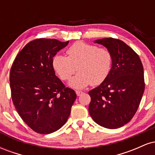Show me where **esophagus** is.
I'll list each match as a JSON object with an SVG mask.
<instances>
[{
  "instance_id": "1",
  "label": "esophagus",
  "mask_w": 155,
  "mask_h": 155,
  "mask_svg": "<svg viewBox=\"0 0 155 155\" xmlns=\"http://www.w3.org/2000/svg\"><path fill=\"white\" fill-rule=\"evenodd\" d=\"M76 95H77V96H80L81 95H82L83 92L82 91H79V90H76Z\"/></svg>"
}]
</instances>
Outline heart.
<instances>
[{
  "instance_id": "obj_1",
  "label": "heart",
  "mask_w": 155,
  "mask_h": 155,
  "mask_svg": "<svg viewBox=\"0 0 155 155\" xmlns=\"http://www.w3.org/2000/svg\"><path fill=\"white\" fill-rule=\"evenodd\" d=\"M67 57L54 55L52 68L63 81H71V87L81 89L89 84H101L107 79L111 70L112 55L108 49L84 42H76L68 49Z\"/></svg>"
}]
</instances>
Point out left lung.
<instances>
[{
    "label": "left lung",
    "instance_id": "left-lung-1",
    "mask_svg": "<svg viewBox=\"0 0 155 155\" xmlns=\"http://www.w3.org/2000/svg\"><path fill=\"white\" fill-rule=\"evenodd\" d=\"M112 55L109 75L88 92L89 113L99 125L117 129L129 122L138 110L144 92L143 68L134 50L122 41L106 38L95 41Z\"/></svg>",
    "mask_w": 155,
    "mask_h": 155
}]
</instances>
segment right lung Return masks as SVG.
I'll return each instance as SVG.
<instances>
[{"label": "right lung", "mask_w": 155, "mask_h": 155, "mask_svg": "<svg viewBox=\"0 0 155 155\" xmlns=\"http://www.w3.org/2000/svg\"><path fill=\"white\" fill-rule=\"evenodd\" d=\"M38 38L25 46L10 70L12 98L22 120L35 132L49 134L62 127L76 98L55 75L52 59L68 44Z\"/></svg>", "instance_id": "obj_1"}]
</instances>
